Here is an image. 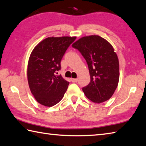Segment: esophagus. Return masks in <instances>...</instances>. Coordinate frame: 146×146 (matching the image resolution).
Here are the masks:
<instances>
[{
  "mask_svg": "<svg viewBox=\"0 0 146 146\" xmlns=\"http://www.w3.org/2000/svg\"><path fill=\"white\" fill-rule=\"evenodd\" d=\"M71 81L73 83H76L77 82H78V79H77V78H71Z\"/></svg>",
  "mask_w": 146,
  "mask_h": 146,
  "instance_id": "34e87169",
  "label": "esophagus"
}]
</instances>
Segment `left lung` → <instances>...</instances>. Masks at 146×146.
I'll return each instance as SVG.
<instances>
[{
	"label": "left lung",
	"instance_id": "left-lung-1",
	"mask_svg": "<svg viewBox=\"0 0 146 146\" xmlns=\"http://www.w3.org/2000/svg\"><path fill=\"white\" fill-rule=\"evenodd\" d=\"M72 46L80 51L88 66L90 82L82 88L86 97L95 103L108 100L119 80V60L112 46L94 35L83 37Z\"/></svg>",
	"mask_w": 146,
	"mask_h": 146
}]
</instances>
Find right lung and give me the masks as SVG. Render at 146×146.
Instances as JSON below:
<instances>
[{
    "label": "right lung",
    "instance_id": "add662e5",
    "mask_svg": "<svg viewBox=\"0 0 146 146\" xmlns=\"http://www.w3.org/2000/svg\"><path fill=\"white\" fill-rule=\"evenodd\" d=\"M76 37L48 38L34 48L27 66V80L32 94L37 102L52 107L60 102L69 82L57 75L61 61Z\"/></svg>",
    "mask_w": 146,
    "mask_h": 146
}]
</instances>
